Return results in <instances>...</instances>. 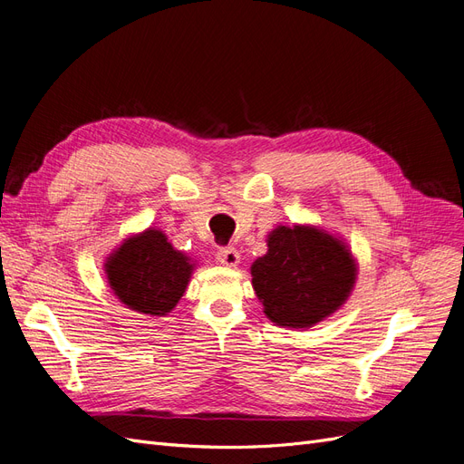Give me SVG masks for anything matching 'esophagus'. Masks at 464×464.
<instances>
[{
  "instance_id": "34e87169",
  "label": "esophagus",
  "mask_w": 464,
  "mask_h": 464,
  "mask_svg": "<svg viewBox=\"0 0 464 464\" xmlns=\"http://www.w3.org/2000/svg\"><path fill=\"white\" fill-rule=\"evenodd\" d=\"M217 259L218 263H222L224 266H236L240 263V254H237V249L228 246V247H220L217 251Z\"/></svg>"
}]
</instances>
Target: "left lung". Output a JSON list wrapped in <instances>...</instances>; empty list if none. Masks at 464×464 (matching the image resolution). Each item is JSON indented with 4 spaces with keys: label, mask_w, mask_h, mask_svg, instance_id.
Instances as JSON below:
<instances>
[{
    "label": "left lung",
    "mask_w": 464,
    "mask_h": 464,
    "mask_svg": "<svg viewBox=\"0 0 464 464\" xmlns=\"http://www.w3.org/2000/svg\"><path fill=\"white\" fill-rule=\"evenodd\" d=\"M266 247L251 265V285L276 325L314 327L348 300L356 261L339 237L302 224L276 227Z\"/></svg>",
    "instance_id": "1"
}]
</instances>
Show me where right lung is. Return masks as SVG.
<instances>
[{"instance_id":"obj_1","label":"right lung","mask_w":464,"mask_h":464,"mask_svg":"<svg viewBox=\"0 0 464 464\" xmlns=\"http://www.w3.org/2000/svg\"><path fill=\"white\" fill-rule=\"evenodd\" d=\"M193 266L157 228L130 236L104 263L108 285L121 304L160 317L170 314L184 296Z\"/></svg>"}]
</instances>
